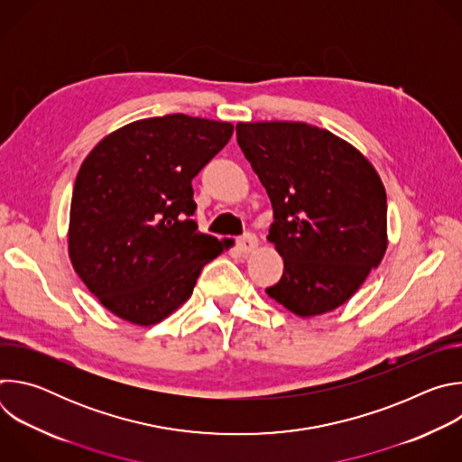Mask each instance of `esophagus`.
I'll return each mask as SVG.
<instances>
[{
  "label": "esophagus",
  "instance_id": "esophagus-1",
  "mask_svg": "<svg viewBox=\"0 0 462 462\" xmlns=\"http://www.w3.org/2000/svg\"><path fill=\"white\" fill-rule=\"evenodd\" d=\"M255 246H257V237H255L254 234H245V236H241V237L237 239V248H239V252H243V254L252 252Z\"/></svg>",
  "mask_w": 462,
  "mask_h": 462
}]
</instances>
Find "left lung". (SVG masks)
Returning <instances> with one entry per match:
<instances>
[{"mask_svg":"<svg viewBox=\"0 0 462 462\" xmlns=\"http://www.w3.org/2000/svg\"><path fill=\"white\" fill-rule=\"evenodd\" d=\"M237 144L274 210L269 241L283 257L267 294L310 318L344 305L387 248V197L349 143L305 122H239Z\"/></svg>","mask_w":462,"mask_h":462,"instance_id":"8db88e82","label":"left lung"}]
</instances>
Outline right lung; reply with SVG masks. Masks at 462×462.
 <instances>
[{
  "instance_id": "obj_1",
  "label": "right lung",
  "mask_w": 462,
  "mask_h": 462,
  "mask_svg": "<svg viewBox=\"0 0 462 462\" xmlns=\"http://www.w3.org/2000/svg\"><path fill=\"white\" fill-rule=\"evenodd\" d=\"M234 125L182 113L131 122L80 166L69 214V257L100 303L135 325L168 318L228 246L197 230L191 179Z\"/></svg>"
}]
</instances>
